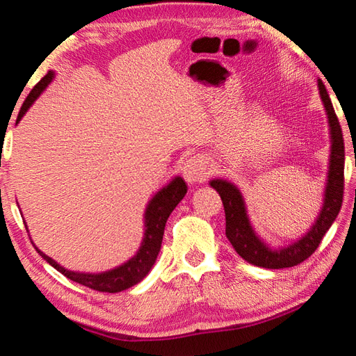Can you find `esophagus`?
Instances as JSON below:
<instances>
[{"mask_svg":"<svg viewBox=\"0 0 356 356\" xmlns=\"http://www.w3.org/2000/svg\"><path fill=\"white\" fill-rule=\"evenodd\" d=\"M182 174L188 184H201L209 177V166L201 155H193L185 161Z\"/></svg>","mask_w":356,"mask_h":356,"instance_id":"obj_1","label":"esophagus"}]
</instances>
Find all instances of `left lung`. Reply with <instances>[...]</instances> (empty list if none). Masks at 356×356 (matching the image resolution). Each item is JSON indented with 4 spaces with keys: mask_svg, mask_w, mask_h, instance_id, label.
Here are the masks:
<instances>
[{
    "mask_svg": "<svg viewBox=\"0 0 356 356\" xmlns=\"http://www.w3.org/2000/svg\"><path fill=\"white\" fill-rule=\"evenodd\" d=\"M318 92H321L325 110H327L330 124V170L321 215L316 220L314 226L303 237L292 245L284 246V248L272 250L252 231L248 215H246L242 193L238 191L237 186L222 179H215L210 182V186L218 191L222 206H225L226 237L234 246V250L237 251V254L256 267L287 268L303 262L317 250L325 232L333 225L341 210L342 197H344V138H342L339 120H337L333 104H331L327 88H325L322 80H318Z\"/></svg>",
    "mask_w": 356,
    "mask_h": 356,
    "instance_id": "left-lung-1",
    "label": "left lung"
}]
</instances>
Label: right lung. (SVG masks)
Instances as JSON below:
<instances>
[{
	"label": "right lung",
	"instance_id": "obj_1",
	"mask_svg": "<svg viewBox=\"0 0 356 356\" xmlns=\"http://www.w3.org/2000/svg\"><path fill=\"white\" fill-rule=\"evenodd\" d=\"M53 80V72H48V74L42 78V80L35 84L31 89V92L28 94L26 100L23 102L20 108L19 118H17V122L23 118V114L28 111V108L33 105V102L39 97L40 92L51 83ZM186 184L182 177L172 179L170 184H168L165 188H161L156 195L149 201L146 213H144V238L143 243L138 250L136 254L130 259V261L120 265L118 268H113L110 272L105 273H78V272H70V270H65L61 267L58 262L53 261L51 257L44 254L39 248V254L45 259V261L55 267L58 272H61L64 276H67L69 280L78 282V284H83L92 291L97 292H108V293H116L120 291H125L131 286H135L140 282L144 276H146L152 265L156 261V256H159L160 248H161V240H163V232L166 221L170 218V215L174 209H176L177 204L184 200L186 195Z\"/></svg>",
	"mask_w": 356,
	"mask_h": 356
}]
</instances>
